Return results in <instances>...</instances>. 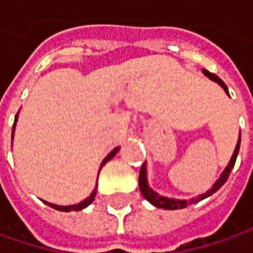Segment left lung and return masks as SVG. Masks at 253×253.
<instances>
[{
	"mask_svg": "<svg viewBox=\"0 0 253 253\" xmlns=\"http://www.w3.org/2000/svg\"><path fill=\"white\" fill-rule=\"evenodd\" d=\"M203 73L204 76H207L210 80H212L214 83H217L218 85H221L222 88H224V91L227 92V95L228 94V88H227V85L225 83L217 77L215 74L210 73L209 70H206V69H203ZM239 145H241V133H239V138L238 142H237V146H235V151L232 153V156H231V161L228 162V165H227V168L224 169V171L221 173V176H219L217 181L211 186V189L207 190L204 194H200L197 196L196 199L193 197V199L190 200H180V199H171V197H165V196H161L159 193H156L155 190L151 189V186H149V183H148V173H146V162L142 165L141 171H139V190H141L142 196L145 197V199L148 200L149 203H151L152 206H155V207H158V209H163V210H179V209H186L187 206H191V204H196V203H199L201 200L207 199L210 196H212L217 190L221 189V186L227 181L228 179L229 173H231V170L234 168V165H235V161H237V156H238V152H239Z\"/></svg>",
	"mask_w": 253,
	"mask_h": 253,
	"instance_id": "1",
	"label": "left lung"
}]
</instances>
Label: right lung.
<instances>
[{
  "label": "right lung",
  "instance_id": "right-lung-1",
  "mask_svg": "<svg viewBox=\"0 0 253 253\" xmlns=\"http://www.w3.org/2000/svg\"><path fill=\"white\" fill-rule=\"evenodd\" d=\"M19 114V112H18ZM18 114H16V117H15V122H14V126H12V139H14V132H15V125H16V122H18ZM118 151H120V148H115V149H112L108 155H107V158L102 161L101 166H100V170H101V168L107 163L108 161H111L112 158L118 153ZM100 170H98V173H100ZM95 193H97V184H95V189L92 190V193L87 197L85 200H83V201H80L79 204H73V206H57V204H52V203H47V201H44V200H42L44 204H47L49 207H52V209L54 210H59V211H64V212H69V211H80V210L85 209V207H88L90 204H91L92 201H94V197H95Z\"/></svg>",
  "mask_w": 253,
  "mask_h": 253
}]
</instances>
